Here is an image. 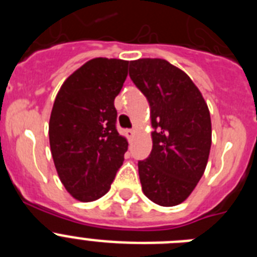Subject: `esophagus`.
Wrapping results in <instances>:
<instances>
[{"label": "esophagus", "mask_w": 257, "mask_h": 257, "mask_svg": "<svg viewBox=\"0 0 257 257\" xmlns=\"http://www.w3.org/2000/svg\"><path fill=\"white\" fill-rule=\"evenodd\" d=\"M124 133H126V136L128 139H133L134 136H135V130H126Z\"/></svg>", "instance_id": "obj_1"}]
</instances>
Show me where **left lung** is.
Here are the masks:
<instances>
[{
	"label": "left lung",
	"mask_w": 257,
	"mask_h": 257,
	"mask_svg": "<svg viewBox=\"0 0 257 257\" xmlns=\"http://www.w3.org/2000/svg\"><path fill=\"white\" fill-rule=\"evenodd\" d=\"M130 77L151 106V156L139 161L142 189L163 207L180 205L192 194L207 166L211 117L190 77L165 59L130 61Z\"/></svg>",
	"instance_id": "1"
}]
</instances>
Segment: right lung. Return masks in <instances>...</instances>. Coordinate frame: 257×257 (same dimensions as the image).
<instances>
[{
	"label": "right lung",
	"instance_id": "add662e5",
	"mask_svg": "<svg viewBox=\"0 0 257 257\" xmlns=\"http://www.w3.org/2000/svg\"><path fill=\"white\" fill-rule=\"evenodd\" d=\"M128 61L95 58L61 85L49 122L50 148L61 184L74 199L92 202L109 192L128 143L115 128L114 99Z\"/></svg>",
	"mask_w": 257,
	"mask_h": 257
}]
</instances>
